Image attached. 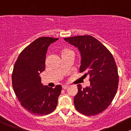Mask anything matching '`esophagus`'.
I'll return each instance as SVG.
<instances>
[{"label":"esophagus","mask_w":131,"mask_h":131,"mask_svg":"<svg viewBox=\"0 0 131 131\" xmlns=\"http://www.w3.org/2000/svg\"><path fill=\"white\" fill-rule=\"evenodd\" d=\"M68 87H69V85H63V88L64 89H67V88H68Z\"/></svg>","instance_id":"1"}]
</instances>
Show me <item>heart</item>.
Instances as JSON below:
<instances>
[{
    "mask_svg": "<svg viewBox=\"0 0 131 131\" xmlns=\"http://www.w3.org/2000/svg\"><path fill=\"white\" fill-rule=\"evenodd\" d=\"M68 51H69V50H68V49H64V50H63V51H62V52H61V54H62L65 53V52H68Z\"/></svg>",
    "mask_w": 131,
    "mask_h": 131,
    "instance_id": "obj_1",
    "label": "heart"
}]
</instances>
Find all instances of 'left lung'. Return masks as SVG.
I'll return each mask as SVG.
<instances>
[{
  "mask_svg": "<svg viewBox=\"0 0 131 131\" xmlns=\"http://www.w3.org/2000/svg\"><path fill=\"white\" fill-rule=\"evenodd\" d=\"M79 49L81 57L80 72L90 77V85L83 89L78 84L74 105L87 116L99 114L113 101L118 84L117 65L113 56L101 42L90 35L64 38Z\"/></svg>",
  "mask_w": 131,
  "mask_h": 131,
  "instance_id": "obj_1",
  "label": "left lung"
}]
</instances>
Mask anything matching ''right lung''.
<instances>
[{"label": "right lung", "mask_w": 131, "mask_h": 131, "mask_svg": "<svg viewBox=\"0 0 131 131\" xmlns=\"http://www.w3.org/2000/svg\"><path fill=\"white\" fill-rule=\"evenodd\" d=\"M58 40L46 37L36 39L21 52L14 64L12 74L14 91L22 106L34 115H47L57 106L62 87L43 85L40 74L45 70L48 47Z\"/></svg>", "instance_id": "add662e5"}]
</instances>
